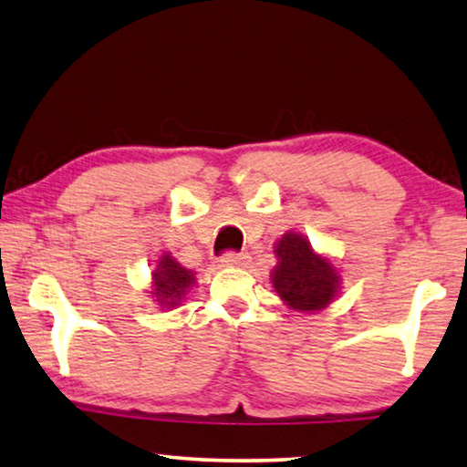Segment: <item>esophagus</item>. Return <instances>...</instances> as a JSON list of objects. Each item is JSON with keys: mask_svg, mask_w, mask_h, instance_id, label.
I'll list each match as a JSON object with an SVG mask.
<instances>
[{"mask_svg": "<svg viewBox=\"0 0 467 467\" xmlns=\"http://www.w3.org/2000/svg\"><path fill=\"white\" fill-rule=\"evenodd\" d=\"M222 264L231 268H245L249 264V255L247 254H226L222 257Z\"/></svg>", "mask_w": 467, "mask_h": 467, "instance_id": "1", "label": "esophagus"}]
</instances>
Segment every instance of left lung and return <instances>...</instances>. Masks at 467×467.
I'll list each match as a JSON object with an SVG mask.
<instances>
[{"instance_id": "8db88e82", "label": "left lung", "mask_w": 467, "mask_h": 467, "mask_svg": "<svg viewBox=\"0 0 467 467\" xmlns=\"http://www.w3.org/2000/svg\"><path fill=\"white\" fill-rule=\"evenodd\" d=\"M276 266L270 273L273 287L287 308L315 315L337 300L342 270L331 255L317 252L308 236L287 231L275 241Z\"/></svg>"}]
</instances>
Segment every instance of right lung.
<instances>
[{"label": "right lung", "mask_w": 467, "mask_h": 467, "mask_svg": "<svg viewBox=\"0 0 467 467\" xmlns=\"http://www.w3.org/2000/svg\"><path fill=\"white\" fill-rule=\"evenodd\" d=\"M197 287V273L184 268L170 252L161 249V254L150 264V281L149 291L152 304L161 310L180 308L189 294Z\"/></svg>", "instance_id": "1"}]
</instances>
